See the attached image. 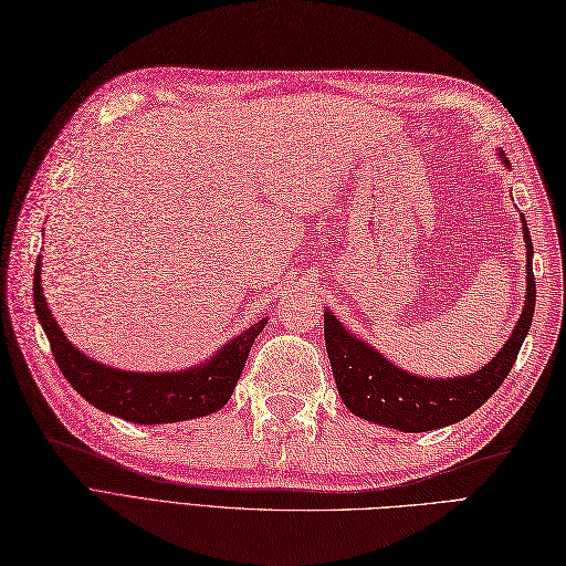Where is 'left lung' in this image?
Returning <instances> with one entry per match:
<instances>
[{
	"label": "left lung",
	"mask_w": 566,
	"mask_h": 566,
	"mask_svg": "<svg viewBox=\"0 0 566 566\" xmlns=\"http://www.w3.org/2000/svg\"><path fill=\"white\" fill-rule=\"evenodd\" d=\"M500 159L507 164L500 151ZM510 166V164H507ZM526 242V300L522 316L500 353L479 371L454 378H429L409 374L384 353L349 333L331 310L324 312V338L345 407L355 417L402 433H426L442 429L473 415L502 380L507 378L536 310V279H533V245L526 219L522 217Z\"/></svg>",
	"instance_id": "left-lung-1"
}]
</instances>
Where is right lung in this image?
Here are the masks:
<instances>
[{
	"mask_svg": "<svg viewBox=\"0 0 566 566\" xmlns=\"http://www.w3.org/2000/svg\"><path fill=\"white\" fill-rule=\"evenodd\" d=\"M42 262H35L33 300L40 326L52 345V355L61 374L66 376L73 390H78L85 400L106 411V415L126 419L130 423L155 426L176 423L197 417H207L219 411L235 390L242 366L248 361L254 338L264 331L269 318H259L256 324L242 331L235 338L221 345L217 355L202 364L188 366L180 371H126L114 369L93 357L81 353L69 343L66 333L59 328L48 300L42 295Z\"/></svg>",
	"mask_w": 566,
	"mask_h": 566,
	"instance_id": "add662e5",
	"label": "right lung"
}]
</instances>
